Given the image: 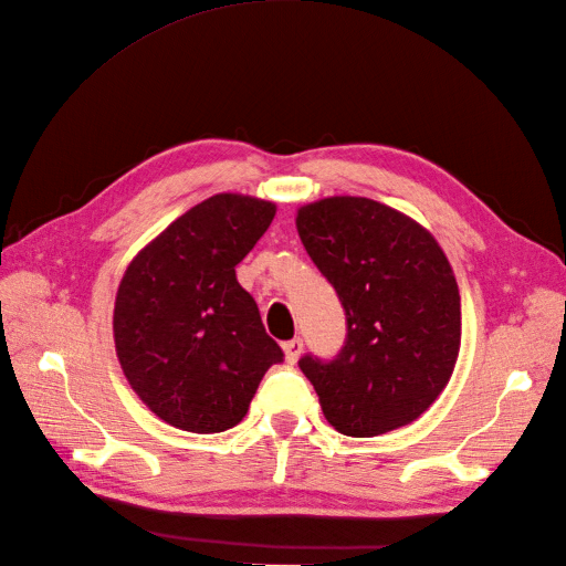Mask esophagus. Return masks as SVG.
Instances as JSON below:
<instances>
[{
    "mask_svg": "<svg viewBox=\"0 0 566 566\" xmlns=\"http://www.w3.org/2000/svg\"><path fill=\"white\" fill-rule=\"evenodd\" d=\"M283 352H285V361H287V364H297V358H300L302 352H304V342H302L300 337L287 339L285 345H283Z\"/></svg>",
    "mask_w": 566,
    "mask_h": 566,
    "instance_id": "1",
    "label": "esophagus"
}]
</instances>
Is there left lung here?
Segmentation results:
<instances>
[{
	"instance_id": "1",
	"label": "left lung",
	"mask_w": 566,
	"mask_h": 566,
	"mask_svg": "<svg viewBox=\"0 0 566 566\" xmlns=\"http://www.w3.org/2000/svg\"><path fill=\"white\" fill-rule=\"evenodd\" d=\"M297 233L347 314L333 361L300 358L325 420L347 437L418 420L449 385L460 349V293L447 254L418 221L356 196L304 205Z\"/></svg>"
}]
</instances>
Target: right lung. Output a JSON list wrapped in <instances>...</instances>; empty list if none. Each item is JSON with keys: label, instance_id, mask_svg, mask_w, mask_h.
Returning a JSON list of instances; mask_svg holds the SVG:
<instances>
[{"label": "right lung", "instance_id": "obj_1", "mask_svg": "<svg viewBox=\"0 0 566 566\" xmlns=\"http://www.w3.org/2000/svg\"><path fill=\"white\" fill-rule=\"evenodd\" d=\"M276 205L217 193L175 219L127 266L113 335L132 389L177 430L238 424L264 373L283 361L235 266L269 229Z\"/></svg>", "mask_w": 566, "mask_h": 566}]
</instances>
